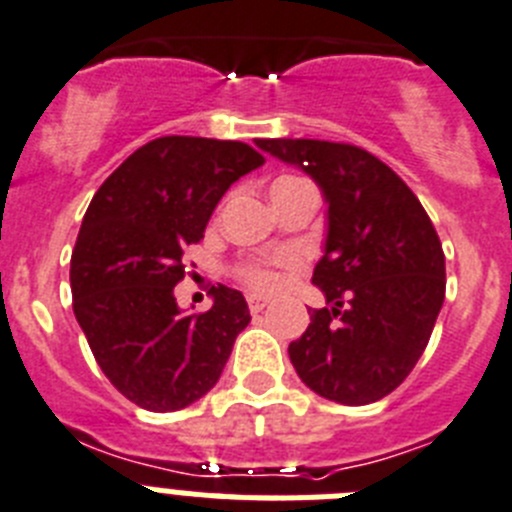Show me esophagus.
I'll return each instance as SVG.
<instances>
[{
  "label": "esophagus",
  "instance_id": "obj_1",
  "mask_svg": "<svg viewBox=\"0 0 512 512\" xmlns=\"http://www.w3.org/2000/svg\"><path fill=\"white\" fill-rule=\"evenodd\" d=\"M247 306H250L252 314H257V311H262L265 306H268V299H262V296H257V293H250V296H247Z\"/></svg>",
  "mask_w": 512,
  "mask_h": 512
}]
</instances>
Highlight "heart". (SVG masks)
<instances>
[{
  "mask_svg": "<svg viewBox=\"0 0 512 512\" xmlns=\"http://www.w3.org/2000/svg\"><path fill=\"white\" fill-rule=\"evenodd\" d=\"M286 180H293V177H281V180H275L273 185ZM291 265H296V255H293V252H281V255L270 257V260L242 262V265H237V275L247 283V286L255 288V291L268 293L273 291V288H278V283H281V273H278V268H291Z\"/></svg>",
  "mask_w": 512,
  "mask_h": 512,
  "instance_id": "1",
  "label": "heart"
}]
</instances>
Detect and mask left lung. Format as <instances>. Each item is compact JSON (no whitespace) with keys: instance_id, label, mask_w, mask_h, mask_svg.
Wrapping results in <instances>:
<instances>
[{"instance_id":"8db88e82","label":"left lung","mask_w":512,"mask_h":512,"mask_svg":"<svg viewBox=\"0 0 512 512\" xmlns=\"http://www.w3.org/2000/svg\"><path fill=\"white\" fill-rule=\"evenodd\" d=\"M296 164L327 201L324 255L311 283L327 304L288 345L299 379L332 402L371 404L397 389L428 345L446 299L441 239L417 195L353 144L257 139Z\"/></svg>"}]
</instances>
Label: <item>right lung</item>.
Segmentation results:
<instances>
[{
    "label": "right lung",
    "instance_id": "obj_1",
    "mask_svg": "<svg viewBox=\"0 0 512 512\" xmlns=\"http://www.w3.org/2000/svg\"><path fill=\"white\" fill-rule=\"evenodd\" d=\"M262 162L242 141L162 136L133 151L84 213L71 252L74 317L110 384L144 410H182L208 394L250 324L234 288L211 286V309L182 314L175 286L221 195Z\"/></svg>",
    "mask_w": 512,
    "mask_h": 512
}]
</instances>
